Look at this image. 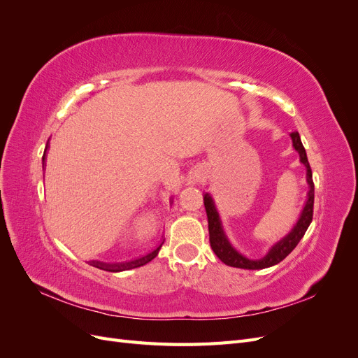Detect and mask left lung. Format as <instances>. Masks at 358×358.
Returning a JSON list of instances; mask_svg holds the SVG:
<instances>
[{"label":"left lung","instance_id":"1","mask_svg":"<svg viewBox=\"0 0 358 358\" xmlns=\"http://www.w3.org/2000/svg\"><path fill=\"white\" fill-rule=\"evenodd\" d=\"M292 138V146L299 152L300 161L306 166V179L309 183V192H308V200L305 208L301 210L300 218L297 224L292 229L284 239H280L276 245L272 246V249L267 252L266 257L262 259H248L246 257L241 255L236 249L230 245V242L227 241V236L224 234L222 225L220 215L216 212V208L213 204L212 197L209 194H204V208L206 213H208V222H209V241L210 246L213 249V252L216 254L222 263L231 267H239V268H248V270H258V268H266L270 266H275L278 263L282 262V259L294 249L299 242L301 241V237L305 236L309 224L312 222V216H313V196H315V188H313V180H312V170L309 166V161L306 157V150L301 145V140L297 131L289 134Z\"/></svg>","mask_w":358,"mask_h":358}]
</instances>
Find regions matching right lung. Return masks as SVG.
<instances>
[{
	"label": "right lung",
	"mask_w": 358,
	"mask_h": 358,
	"mask_svg": "<svg viewBox=\"0 0 358 358\" xmlns=\"http://www.w3.org/2000/svg\"><path fill=\"white\" fill-rule=\"evenodd\" d=\"M45 158H46V150H45V155H43V161H45ZM161 246H162V243H161V245H159V246L155 249V251H152V252L148 254V255H145V257H142V258H137V259H133V262H128V263L106 264V263H100V262H92L91 264H92L94 267H99V268L107 270V272H122V270L136 268V267H140V266H143V264L149 263L150 259H154V258L158 255V252H159Z\"/></svg>",
	"instance_id": "add662e5"
}]
</instances>
